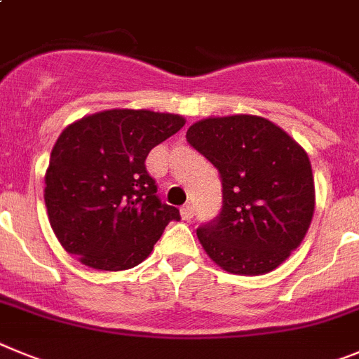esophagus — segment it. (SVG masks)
Here are the masks:
<instances>
[{"instance_id": "34e87169", "label": "esophagus", "mask_w": 359, "mask_h": 359, "mask_svg": "<svg viewBox=\"0 0 359 359\" xmlns=\"http://www.w3.org/2000/svg\"><path fill=\"white\" fill-rule=\"evenodd\" d=\"M180 215H182L184 220H191L193 215H195V211H193V205L191 204H184L182 208H180Z\"/></svg>"}]
</instances>
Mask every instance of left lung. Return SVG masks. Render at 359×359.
Returning a JSON list of instances; mask_svg holds the SVG:
<instances>
[{"mask_svg": "<svg viewBox=\"0 0 359 359\" xmlns=\"http://www.w3.org/2000/svg\"><path fill=\"white\" fill-rule=\"evenodd\" d=\"M186 139L222 180V210L197 229L205 253L233 274L276 269L313 220L314 179L305 149L257 115L198 121Z\"/></svg>", "mask_w": 359, "mask_h": 359, "instance_id": "left-lung-1", "label": "left lung"}]
</instances>
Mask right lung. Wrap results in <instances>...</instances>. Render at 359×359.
I'll return each instance as SVG.
<instances>
[{
  "instance_id": "add662e5",
  "label": "right lung",
  "mask_w": 359,
  "mask_h": 359,
  "mask_svg": "<svg viewBox=\"0 0 359 359\" xmlns=\"http://www.w3.org/2000/svg\"><path fill=\"white\" fill-rule=\"evenodd\" d=\"M149 110L86 115L57 137L45 175L50 226L68 253L101 271H124L151 253L177 208L162 202L146 157L184 126Z\"/></svg>"
}]
</instances>
